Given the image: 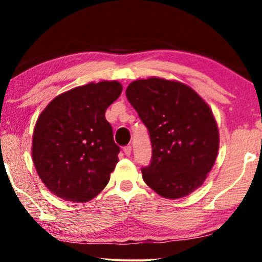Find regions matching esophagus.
Returning a JSON list of instances; mask_svg holds the SVG:
<instances>
[{"instance_id": "1", "label": "esophagus", "mask_w": 262, "mask_h": 262, "mask_svg": "<svg viewBox=\"0 0 262 262\" xmlns=\"http://www.w3.org/2000/svg\"><path fill=\"white\" fill-rule=\"evenodd\" d=\"M123 151H124V154L127 155V156H130V154H132V146L130 145L124 146V148H123Z\"/></svg>"}]
</instances>
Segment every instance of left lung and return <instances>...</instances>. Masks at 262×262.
<instances>
[{
    "instance_id": "8db88e82",
    "label": "left lung",
    "mask_w": 262,
    "mask_h": 262,
    "mask_svg": "<svg viewBox=\"0 0 262 262\" xmlns=\"http://www.w3.org/2000/svg\"><path fill=\"white\" fill-rule=\"evenodd\" d=\"M125 95L151 140V162L141 169L146 185L170 200L201 187L219 149L218 125L207 102L186 83L160 77L135 80Z\"/></svg>"
}]
</instances>
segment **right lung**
Instances as JSON below:
<instances>
[{"label":"right lung","mask_w":262,"mask_h":262,"mask_svg":"<svg viewBox=\"0 0 262 262\" xmlns=\"http://www.w3.org/2000/svg\"><path fill=\"white\" fill-rule=\"evenodd\" d=\"M122 89L118 81L75 87L56 96L38 117L33 164L55 196L85 203L107 186L118 162L119 146L104 114Z\"/></svg>","instance_id":"add662e5"}]
</instances>
